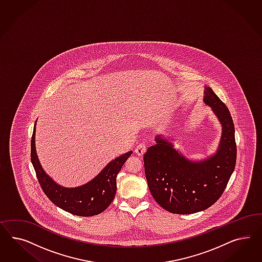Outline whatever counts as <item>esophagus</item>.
I'll return each mask as SVG.
<instances>
[{
  "label": "esophagus",
  "instance_id": "obj_1",
  "mask_svg": "<svg viewBox=\"0 0 262 262\" xmlns=\"http://www.w3.org/2000/svg\"><path fill=\"white\" fill-rule=\"evenodd\" d=\"M146 149H147V146H146L145 143H139V144L135 147V154L138 155V156H143L144 152L146 151Z\"/></svg>",
  "mask_w": 262,
  "mask_h": 262
}]
</instances>
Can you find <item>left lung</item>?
Returning <instances> with one entry per match:
<instances>
[{
    "mask_svg": "<svg viewBox=\"0 0 262 262\" xmlns=\"http://www.w3.org/2000/svg\"><path fill=\"white\" fill-rule=\"evenodd\" d=\"M204 102L222 124L219 148L213 157L194 162L158 136L157 144L144 154L145 176L151 196L162 208L174 214L205 210L222 196L236 163L234 125L230 111L206 86Z\"/></svg>",
    "mask_w": 262,
    "mask_h": 262,
    "instance_id": "8db88e82",
    "label": "left lung"
}]
</instances>
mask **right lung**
<instances>
[{"mask_svg": "<svg viewBox=\"0 0 262 262\" xmlns=\"http://www.w3.org/2000/svg\"><path fill=\"white\" fill-rule=\"evenodd\" d=\"M35 126L33 128L31 159L40 186L50 201L71 214L90 217L104 211L116 194V178L133 151H127L111 161L91 182L76 188H65L56 184L40 165L35 151Z\"/></svg>", "mask_w": 262, "mask_h": 262, "instance_id": "obj_1", "label": "right lung"}]
</instances>
